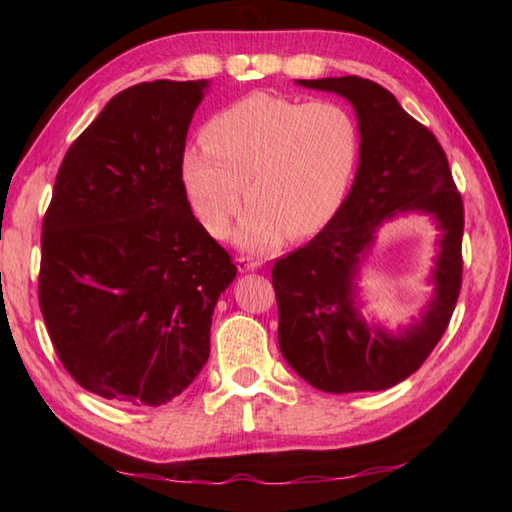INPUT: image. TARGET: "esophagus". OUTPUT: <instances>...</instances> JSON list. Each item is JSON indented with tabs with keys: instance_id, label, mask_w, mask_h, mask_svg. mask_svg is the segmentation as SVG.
I'll list each match as a JSON object with an SVG mask.
<instances>
[{
	"instance_id": "1",
	"label": "esophagus",
	"mask_w": 512,
	"mask_h": 512,
	"mask_svg": "<svg viewBox=\"0 0 512 512\" xmlns=\"http://www.w3.org/2000/svg\"><path fill=\"white\" fill-rule=\"evenodd\" d=\"M235 264H237L239 273H250V270H257L259 266H262V262H259V259L248 257V255H239V257L235 259Z\"/></svg>"
}]
</instances>
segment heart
Here are the masks:
<instances>
[{"mask_svg":"<svg viewBox=\"0 0 512 512\" xmlns=\"http://www.w3.org/2000/svg\"><path fill=\"white\" fill-rule=\"evenodd\" d=\"M361 151L352 112L336 101L303 103L253 92L215 112L202 147L182 160V182L204 231L224 239L244 202L237 242L270 250L303 237L339 209Z\"/></svg>","mask_w":512,"mask_h":512,"instance_id":"b5f03b06","label":"heart"}]
</instances>
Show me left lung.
I'll return each mask as SVG.
<instances>
[{
	"instance_id": "8db88e82",
	"label": "left lung",
	"mask_w": 512,
	"mask_h": 512,
	"mask_svg": "<svg viewBox=\"0 0 512 512\" xmlns=\"http://www.w3.org/2000/svg\"><path fill=\"white\" fill-rule=\"evenodd\" d=\"M297 83L336 92L354 105L361 162L332 220L273 266L281 354L306 383L330 394L394 387L427 361L458 303L462 195L438 138L383 85L361 76ZM407 210L431 212L445 231L434 271L437 297L420 324L389 337L369 329L355 312L351 281L375 228Z\"/></svg>"
}]
</instances>
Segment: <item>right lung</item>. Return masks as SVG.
I'll return each instance as SVG.
<instances>
[{
  "mask_svg": "<svg viewBox=\"0 0 512 512\" xmlns=\"http://www.w3.org/2000/svg\"><path fill=\"white\" fill-rule=\"evenodd\" d=\"M204 88L162 79L116 94L65 151L43 215V321L68 374L107 400L158 407L182 394L237 273L182 182Z\"/></svg>",
  "mask_w": 512,
  "mask_h": 512,
  "instance_id": "right-lung-1",
  "label": "right lung"
}]
</instances>
